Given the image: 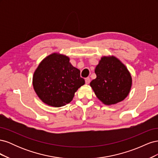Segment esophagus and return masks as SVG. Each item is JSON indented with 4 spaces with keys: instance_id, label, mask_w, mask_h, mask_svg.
<instances>
[{
    "instance_id": "esophagus-1",
    "label": "esophagus",
    "mask_w": 158,
    "mask_h": 158,
    "mask_svg": "<svg viewBox=\"0 0 158 158\" xmlns=\"http://www.w3.org/2000/svg\"><path fill=\"white\" fill-rule=\"evenodd\" d=\"M85 84H89V82H90V78H86L85 79Z\"/></svg>"
}]
</instances>
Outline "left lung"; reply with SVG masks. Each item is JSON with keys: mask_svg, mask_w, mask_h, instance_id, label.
<instances>
[{"mask_svg": "<svg viewBox=\"0 0 158 158\" xmlns=\"http://www.w3.org/2000/svg\"><path fill=\"white\" fill-rule=\"evenodd\" d=\"M97 77L90 82L98 98L106 105L115 104L130 92L132 78L128 70L114 56H103L95 69Z\"/></svg>", "mask_w": 158, "mask_h": 158, "instance_id": "left-lung-1", "label": "left lung"}]
</instances>
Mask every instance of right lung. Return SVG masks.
<instances>
[{"instance_id":"1","label":"right lung","mask_w":158,"mask_h":158,"mask_svg":"<svg viewBox=\"0 0 158 158\" xmlns=\"http://www.w3.org/2000/svg\"><path fill=\"white\" fill-rule=\"evenodd\" d=\"M66 56L53 53L43 60L33 77L35 92L43 102L59 107L73 100L74 93L85 84L80 71Z\"/></svg>"}]
</instances>
